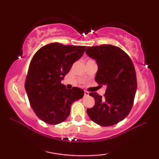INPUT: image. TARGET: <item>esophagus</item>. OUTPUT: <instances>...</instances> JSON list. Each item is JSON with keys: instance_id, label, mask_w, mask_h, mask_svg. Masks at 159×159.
Instances as JSON below:
<instances>
[{"instance_id": "obj_1", "label": "esophagus", "mask_w": 159, "mask_h": 159, "mask_svg": "<svg viewBox=\"0 0 159 159\" xmlns=\"http://www.w3.org/2000/svg\"><path fill=\"white\" fill-rule=\"evenodd\" d=\"M89 96V93L87 91H84V96Z\"/></svg>"}]
</instances>
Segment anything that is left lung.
I'll return each mask as SVG.
<instances>
[{
  "instance_id": "1",
  "label": "left lung",
  "mask_w": 159,
  "mask_h": 159,
  "mask_svg": "<svg viewBox=\"0 0 159 159\" xmlns=\"http://www.w3.org/2000/svg\"><path fill=\"white\" fill-rule=\"evenodd\" d=\"M86 54L98 65L96 81L107 86L104 97L90 93L95 105L87 108V114L101 126L115 125L125 119L132 107L137 90L134 64L126 53L114 45L87 47Z\"/></svg>"
}]
</instances>
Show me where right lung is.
<instances>
[{"label": "right lung", "instance_id": "obj_1", "mask_svg": "<svg viewBox=\"0 0 159 159\" xmlns=\"http://www.w3.org/2000/svg\"><path fill=\"white\" fill-rule=\"evenodd\" d=\"M85 48L54 43L42 47L33 57L25 90L33 110L45 123L56 125L64 121L72 103L84 96L82 89L74 87L68 90L61 81Z\"/></svg>", "mask_w": 159, "mask_h": 159}]
</instances>
